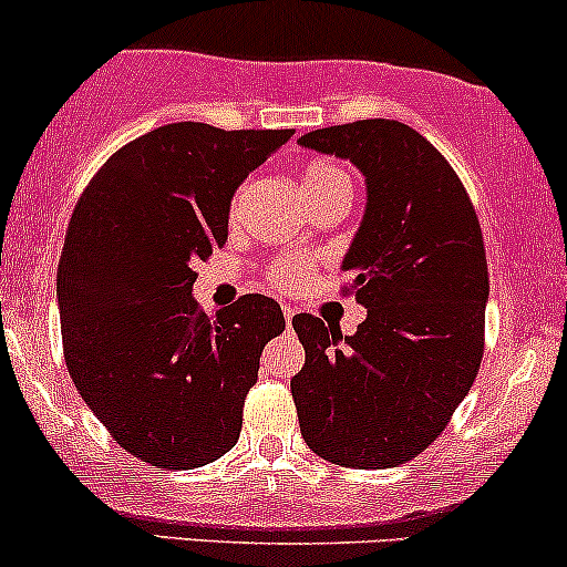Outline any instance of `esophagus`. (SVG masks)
<instances>
[{"instance_id": "obj_1", "label": "esophagus", "mask_w": 567, "mask_h": 567, "mask_svg": "<svg viewBox=\"0 0 567 567\" xmlns=\"http://www.w3.org/2000/svg\"><path fill=\"white\" fill-rule=\"evenodd\" d=\"M282 312H285V322H288V328H290V326H293V317H296L298 309H296V307H290V303H285Z\"/></svg>"}]
</instances>
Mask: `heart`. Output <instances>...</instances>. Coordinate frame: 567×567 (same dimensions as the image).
<instances>
[{"mask_svg":"<svg viewBox=\"0 0 567 567\" xmlns=\"http://www.w3.org/2000/svg\"><path fill=\"white\" fill-rule=\"evenodd\" d=\"M301 185L303 193H307L309 198H315L336 188H350V177H347V172L341 169L339 164H331V161H315V164H309L307 169H303ZM303 277H307V260L303 258L282 260V264H277V269H274V279H277L282 288H296V285L303 282Z\"/></svg>","mask_w":567,"mask_h":567,"instance_id":"heart-1","label":"heart"}]
</instances>
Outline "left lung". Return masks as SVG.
<instances>
[{
	"label": "left lung",
	"instance_id": "1",
	"mask_svg": "<svg viewBox=\"0 0 567 567\" xmlns=\"http://www.w3.org/2000/svg\"><path fill=\"white\" fill-rule=\"evenodd\" d=\"M298 145L365 177V213L341 271L365 320L352 336L293 317L307 363L290 379L301 435L344 468H393L439 439L478 374L489 277L468 193L431 142L371 117Z\"/></svg>",
	"mask_w": 567,
	"mask_h": 567
}]
</instances>
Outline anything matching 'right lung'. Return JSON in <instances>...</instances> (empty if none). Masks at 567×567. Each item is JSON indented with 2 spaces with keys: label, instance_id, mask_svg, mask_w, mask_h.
I'll return each mask as SVG.
<instances>
[{
  "label": "right lung",
  "instance_id": "obj_1",
  "mask_svg": "<svg viewBox=\"0 0 567 567\" xmlns=\"http://www.w3.org/2000/svg\"><path fill=\"white\" fill-rule=\"evenodd\" d=\"M293 128L169 123L121 147L74 207L55 277L70 377L112 439L190 471L236 446L279 303L241 296L207 317L193 264L228 239L236 188Z\"/></svg>",
  "mask_w": 567,
  "mask_h": 567
}]
</instances>
